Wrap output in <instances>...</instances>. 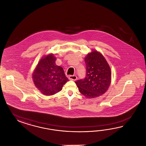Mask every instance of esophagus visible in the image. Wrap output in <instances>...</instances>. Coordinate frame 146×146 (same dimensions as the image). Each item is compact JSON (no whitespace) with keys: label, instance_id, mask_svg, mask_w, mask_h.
I'll return each mask as SVG.
<instances>
[{"label":"esophagus","instance_id":"1","mask_svg":"<svg viewBox=\"0 0 146 146\" xmlns=\"http://www.w3.org/2000/svg\"><path fill=\"white\" fill-rule=\"evenodd\" d=\"M68 78L70 80H73V81H75L77 79V76L76 75H70L68 76Z\"/></svg>","mask_w":146,"mask_h":146}]
</instances>
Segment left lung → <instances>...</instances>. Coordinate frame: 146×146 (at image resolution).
Segmentation results:
<instances>
[{
    "label": "left lung",
    "instance_id": "left-lung-1",
    "mask_svg": "<svg viewBox=\"0 0 146 146\" xmlns=\"http://www.w3.org/2000/svg\"><path fill=\"white\" fill-rule=\"evenodd\" d=\"M86 75L75 81L79 92L86 97L95 98L104 94L111 84L110 67L102 54L93 51L84 58Z\"/></svg>",
    "mask_w": 146,
    "mask_h": 146
}]
</instances>
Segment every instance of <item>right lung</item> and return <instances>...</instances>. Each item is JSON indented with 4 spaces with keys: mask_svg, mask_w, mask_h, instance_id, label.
<instances>
[{
    "mask_svg": "<svg viewBox=\"0 0 146 146\" xmlns=\"http://www.w3.org/2000/svg\"><path fill=\"white\" fill-rule=\"evenodd\" d=\"M36 87L45 95H52L62 90L68 81L62 67L56 64V58L49 54L40 60L33 73Z\"/></svg>",
    "mask_w": 146,
    "mask_h": 146,
    "instance_id": "obj_1",
    "label": "right lung"
}]
</instances>
